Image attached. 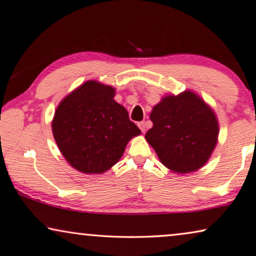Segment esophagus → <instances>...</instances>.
<instances>
[{
    "mask_svg": "<svg viewBox=\"0 0 256 256\" xmlns=\"http://www.w3.org/2000/svg\"><path fill=\"white\" fill-rule=\"evenodd\" d=\"M138 125V128H140V131H142L143 133H145V131H146V123L142 121V122H140Z\"/></svg>",
    "mask_w": 256,
    "mask_h": 256,
    "instance_id": "34e87169",
    "label": "esophagus"
}]
</instances>
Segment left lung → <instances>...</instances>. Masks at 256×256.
<instances>
[{"instance_id":"obj_1","label":"left lung","mask_w":256,"mask_h":256,"mask_svg":"<svg viewBox=\"0 0 256 256\" xmlns=\"http://www.w3.org/2000/svg\"><path fill=\"white\" fill-rule=\"evenodd\" d=\"M150 118L153 128L145 140L168 170L182 175L206 164L218 143L219 122L200 96L192 90L166 94L153 108Z\"/></svg>"}]
</instances>
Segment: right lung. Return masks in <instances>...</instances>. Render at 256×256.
I'll return each instance as SVG.
<instances>
[{"label": "right lung", "instance_id": "right-lung-1", "mask_svg": "<svg viewBox=\"0 0 256 256\" xmlns=\"http://www.w3.org/2000/svg\"><path fill=\"white\" fill-rule=\"evenodd\" d=\"M114 96L116 88L88 80L64 96L54 114L52 128L58 148L80 172H106L140 134Z\"/></svg>", "mask_w": 256, "mask_h": 256}]
</instances>
